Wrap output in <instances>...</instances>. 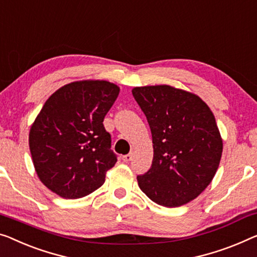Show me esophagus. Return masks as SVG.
<instances>
[{
    "instance_id": "obj_1",
    "label": "esophagus",
    "mask_w": 257,
    "mask_h": 257,
    "mask_svg": "<svg viewBox=\"0 0 257 257\" xmlns=\"http://www.w3.org/2000/svg\"><path fill=\"white\" fill-rule=\"evenodd\" d=\"M133 156H134V152H130V153H128V155L122 157V160H123L124 163H128L133 159Z\"/></svg>"
}]
</instances>
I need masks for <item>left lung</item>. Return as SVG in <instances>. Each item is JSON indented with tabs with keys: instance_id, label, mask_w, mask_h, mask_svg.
Instances as JSON below:
<instances>
[{
	"instance_id": "1",
	"label": "left lung",
	"mask_w": 257,
	"mask_h": 257,
	"mask_svg": "<svg viewBox=\"0 0 257 257\" xmlns=\"http://www.w3.org/2000/svg\"><path fill=\"white\" fill-rule=\"evenodd\" d=\"M132 92L153 147L151 168L137 177L139 187L159 205L187 204L211 183L220 163L223 139L212 110L197 94L165 84Z\"/></svg>"
}]
</instances>
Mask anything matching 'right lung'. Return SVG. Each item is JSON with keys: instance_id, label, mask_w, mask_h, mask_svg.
Segmentation results:
<instances>
[{"instance_id": "right-lung-1", "label": "right lung", "mask_w": 257, "mask_h": 257, "mask_svg": "<svg viewBox=\"0 0 257 257\" xmlns=\"http://www.w3.org/2000/svg\"><path fill=\"white\" fill-rule=\"evenodd\" d=\"M120 87L100 79L76 80L56 90L31 125L29 145L38 178L60 197L86 196L116 163L104 117Z\"/></svg>"}]
</instances>
